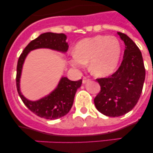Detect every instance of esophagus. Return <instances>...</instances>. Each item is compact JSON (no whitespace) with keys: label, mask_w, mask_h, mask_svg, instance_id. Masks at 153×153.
Wrapping results in <instances>:
<instances>
[{"label":"esophagus","mask_w":153,"mask_h":153,"mask_svg":"<svg viewBox=\"0 0 153 153\" xmlns=\"http://www.w3.org/2000/svg\"><path fill=\"white\" fill-rule=\"evenodd\" d=\"M89 80H90V79L88 78L87 77H84V78H82V83H85V82H88Z\"/></svg>","instance_id":"esophagus-1"}]
</instances>
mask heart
Masks as SVG:
<instances>
[{
  "instance_id": "obj_1",
  "label": "heart",
  "mask_w": 153,
  "mask_h": 153,
  "mask_svg": "<svg viewBox=\"0 0 153 153\" xmlns=\"http://www.w3.org/2000/svg\"><path fill=\"white\" fill-rule=\"evenodd\" d=\"M121 55V45L113 36H96L82 39L76 45L70 59L73 68L81 69L89 62V69L96 76L110 75L117 68Z\"/></svg>"
}]
</instances>
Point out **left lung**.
Returning a JSON list of instances; mask_svg holds the SVG:
<instances>
[{
    "label": "left lung",
    "mask_w": 153,
    "mask_h": 153,
    "mask_svg": "<svg viewBox=\"0 0 153 153\" xmlns=\"http://www.w3.org/2000/svg\"><path fill=\"white\" fill-rule=\"evenodd\" d=\"M125 44L124 58L108 78H97L101 91L94 99L96 108L108 117H120L134 108L141 96L145 68L139 47L127 35L118 32Z\"/></svg>",
    "instance_id": "1"
}]
</instances>
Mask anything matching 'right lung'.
I'll return each instance as SVG.
<instances>
[{
    "instance_id": "obj_1",
    "label": "right lung",
    "mask_w": 153,
    "mask_h": 153,
    "mask_svg": "<svg viewBox=\"0 0 153 153\" xmlns=\"http://www.w3.org/2000/svg\"><path fill=\"white\" fill-rule=\"evenodd\" d=\"M38 48H50L66 52L68 45L64 34L47 32L42 34L32 40L24 48L17 63L16 88L19 96L26 106L38 117L47 119H57L64 117L71 110L77 89L80 87L82 80L72 81L68 78H62L57 88L47 97L36 101H29L24 97L19 90V79L25 57L31 50Z\"/></svg>"
}]
</instances>
